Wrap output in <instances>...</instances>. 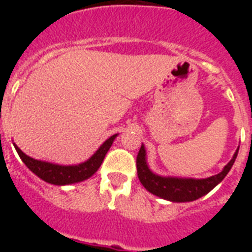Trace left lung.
<instances>
[{"instance_id": "obj_1", "label": "left lung", "mask_w": 252, "mask_h": 252, "mask_svg": "<svg viewBox=\"0 0 252 252\" xmlns=\"http://www.w3.org/2000/svg\"><path fill=\"white\" fill-rule=\"evenodd\" d=\"M238 150H235L234 156L229 163L222 168V171L217 175L204 178V179H195V178H179V176H162L150 170L146 159L145 145L142 144L140 152L137 154L136 165H137V175L144 187L153 195L168 200L172 203H188L193 201L208 192H211L230 171L238 156Z\"/></svg>"}]
</instances>
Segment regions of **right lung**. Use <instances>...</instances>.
Masks as SVG:
<instances>
[{"label": "right lung", "mask_w": 252, "mask_h": 252, "mask_svg": "<svg viewBox=\"0 0 252 252\" xmlns=\"http://www.w3.org/2000/svg\"><path fill=\"white\" fill-rule=\"evenodd\" d=\"M116 137H118V134H114L110 138H107L87 161L77 163V165H59V163H52V162L35 159V158L23 153L14 142L13 145L23 163L41 180H44L47 183L55 184V186H69V184L84 182L98 171V168L100 167L103 159L106 157L107 152L110 150L111 145Z\"/></svg>", "instance_id": "obj_1"}]
</instances>
